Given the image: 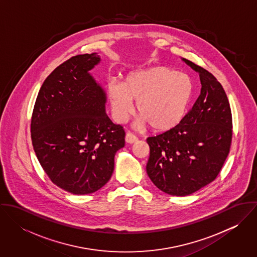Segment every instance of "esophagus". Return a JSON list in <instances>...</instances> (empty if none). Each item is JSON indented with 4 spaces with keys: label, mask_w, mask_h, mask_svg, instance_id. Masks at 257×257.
<instances>
[{
    "label": "esophagus",
    "mask_w": 257,
    "mask_h": 257,
    "mask_svg": "<svg viewBox=\"0 0 257 257\" xmlns=\"http://www.w3.org/2000/svg\"><path fill=\"white\" fill-rule=\"evenodd\" d=\"M125 142L127 144H135L136 142H138V138L134 134H132V133H126V135H125Z\"/></svg>",
    "instance_id": "34e87169"
}]
</instances>
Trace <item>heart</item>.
I'll return each mask as SVG.
<instances>
[{"label":"heart","instance_id":"1","mask_svg":"<svg viewBox=\"0 0 257 257\" xmlns=\"http://www.w3.org/2000/svg\"><path fill=\"white\" fill-rule=\"evenodd\" d=\"M106 91L116 121L127 119L134 110L133 101H137L138 124L166 132L182 120L194 95V83L187 74L154 66L127 74L121 84L110 80Z\"/></svg>","mask_w":257,"mask_h":257}]
</instances>
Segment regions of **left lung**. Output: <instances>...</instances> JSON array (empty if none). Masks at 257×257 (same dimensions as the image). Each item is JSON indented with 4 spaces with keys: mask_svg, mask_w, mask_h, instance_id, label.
Listing matches in <instances>:
<instances>
[{
    "mask_svg": "<svg viewBox=\"0 0 257 257\" xmlns=\"http://www.w3.org/2000/svg\"><path fill=\"white\" fill-rule=\"evenodd\" d=\"M202 89L192 109L173 128L147 138L148 177L161 191L188 196L213 182L228 155L232 118L226 94L216 77L190 60Z\"/></svg>",
    "mask_w": 257,
    "mask_h": 257,
    "instance_id": "obj_1",
    "label": "left lung"
}]
</instances>
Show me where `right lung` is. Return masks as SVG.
Returning <instances> with one entry per match:
<instances>
[{
    "label": "right lung",
    "instance_id": "obj_1",
    "mask_svg": "<svg viewBox=\"0 0 257 257\" xmlns=\"http://www.w3.org/2000/svg\"><path fill=\"white\" fill-rule=\"evenodd\" d=\"M97 53L79 54L44 80L32 116V142L37 159L59 188L91 194L108 183L114 154L125 133L106 113V93L89 73Z\"/></svg>",
    "mask_w": 257,
    "mask_h": 257
}]
</instances>
